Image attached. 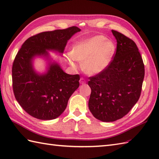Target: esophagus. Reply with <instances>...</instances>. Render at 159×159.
I'll list each match as a JSON object with an SVG mask.
<instances>
[{"mask_svg":"<svg viewBox=\"0 0 159 159\" xmlns=\"http://www.w3.org/2000/svg\"><path fill=\"white\" fill-rule=\"evenodd\" d=\"M79 82H80V84H85L86 83V80H85V79H84V78H80Z\"/></svg>","mask_w":159,"mask_h":159,"instance_id":"1","label":"esophagus"}]
</instances>
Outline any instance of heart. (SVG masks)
Listing matches in <instances>:
<instances>
[{
  "label": "heart",
  "mask_w": 159,
  "mask_h": 159,
  "mask_svg": "<svg viewBox=\"0 0 159 159\" xmlns=\"http://www.w3.org/2000/svg\"><path fill=\"white\" fill-rule=\"evenodd\" d=\"M116 50L115 43L103 35H94L76 42L68 59L72 67L74 60L83 63L82 69L90 76L97 75L108 68Z\"/></svg>",
  "instance_id": "heart-1"
}]
</instances>
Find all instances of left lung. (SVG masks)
Masks as SVG:
<instances>
[{
  "mask_svg": "<svg viewBox=\"0 0 159 159\" xmlns=\"http://www.w3.org/2000/svg\"><path fill=\"white\" fill-rule=\"evenodd\" d=\"M117 50L112 62L102 73L89 77L92 89L89 109L105 122L122 118L139 100L145 75L144 64L136 43L116 31Z\"/></svg>",
  "mask_w": 159,
  "mask_h": 159,
  "instance_id": "left-lung-1",
  "label": "left lung"
}]
</instances>
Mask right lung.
Segmentation results:
<instances>
[{"instance_id":"obj_1","label":"right lung","mask_w":159,"mask_h":159,"mask_svg":"<svg viewBox=\"0 0 159 159\" xmlns=\"http://www.w3.org/2000/svg\"><path fill=\"white\" fill-rule=\"evenodd\" d=\"M80 31L79 28L72 26L40 33L26 39L17 53L12 67L13 90L16 100L30 116L42 120L58 117L79 88V74H66L48 51L62 55L67 41ZM37 56L48 61L45 73L34 69L33 61Z\"/></svg>"}]
</instances>
